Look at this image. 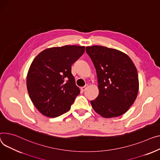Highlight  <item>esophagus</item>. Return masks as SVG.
Wrapping results in <instances>:
<instances>
[{"label": "esophagus", "mask_w": 160, "mask_h": 160, "mask_svg": "<svg viewBox=\"0 0 160 160\" xmlns=\"http://www.w3.org/2000/svg\"><path fill=\"white\" fill-rule=\"evenodd\" d=\"M88 85H87V86H83V87H82L81 88V90L82 91H86V89H87V88H88Z\"/></svg>", "instance_id": "1"}]
</instances>
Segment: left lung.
<instances>
[{
    "label": "left lung",
    "mask_w": 160,
    "mask_h": 160,
    "mask_svg": "<svg viewBox=\"0 0 160 160\" xmlns=\"http://www.w3.org/2000/svg\"><path fill=\"white\" fill-rule=\"evenodd\" d=\"M97 71L99 94L91 101L93 109L103 118L120 116L129 110L139 89L138 71L131 58L115 49L86 47Z\"/></svg>",
    "instance_id": "1"
}]
</instances>
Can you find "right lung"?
Masks as SVG:
<instances>
[{"instance_id": "1", "label": "right lung", "mask_w": 160, "mask_h": 160, "mask_svg": "<svg viewBox=\"0 0 160 160\" xmlns=\"http://www.w3.org/2000/svg\"><path fill=\"white\" fill-rule=\"evenodd\" d=\"M85 51V46H64L46 49L32 62L27 74L31 100L43 115L55 118L68 112L80 94L71 66Z\"/></svg>"}]
</instances>
